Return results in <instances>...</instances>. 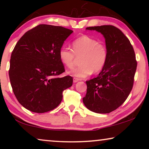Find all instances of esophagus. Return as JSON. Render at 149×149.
<instances>
[{"label": "esophagus", "instance_id": "1", "mask_svg": "<svg viewBox=\"0 0 149 149\" xmlns=\"http://www.w3.org/2000/svg\"><path fill=\"white\" fill-rule=\"evenodd\" d=\"M79 81H80V79H77V78H73V82L74 83H77V82H78Z\"/></svg>", "mask_w": 149, "mask_h": 149}]
</instances>
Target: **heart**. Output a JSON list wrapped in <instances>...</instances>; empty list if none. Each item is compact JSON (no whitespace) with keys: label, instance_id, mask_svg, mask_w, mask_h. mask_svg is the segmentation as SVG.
Listing matches in <instances>:
<instances>
[{"label":"heart","instance_id":"obj_1","mask_svg":"<svg viewBox=\"0 0 149 149\" xmlns=\"http://www.w3.org/2000/svg\"><path fill=\"white\" fill-rule=\"evenodd\" d=\"M72 45L73 50L62 47L59 51V58L68 68H72L77 59L81 58V66L69 71L70 75L85 78L93 72H100L104 68L109 58V51L102 42L88 35H82L73 40Z\"/></svg>","mask_w":149,"mask_h":149}]
</instances>
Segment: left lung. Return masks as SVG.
<instances>
[{"instance_id": "left-lung-1", "label": "left lung", "mask_w": 149, "mask_h": 149, "mask_svg": "<svg viewBox=\"0 0 149 149\" xmlns=\"http://www.w3.org/2000/svg\"><path fill=\"white\" fill-rule=\"evenodd\" d=\"M103 34L109 51L107 64L97 77L87 81V93L83 102L91 111L109 113L127 98L134 85L137 62L129 39L112 25L87 27Z\"/></svg>"}]
</instances>
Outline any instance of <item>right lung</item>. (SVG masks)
<instances>
[{"mask_svg": "<svg viewBox=\"0 0 149 149\" xmlns=\"http://www.w3.org/2000/svg\"><path fill=\"white\" fill-rule=\"evenodd\" d=\"M72 30L62 26L40 24L26 32L12 52L9 75L18 102L29 111L43 113L60 104L62 92L72 86L59 51Z\"/></svg>", "mask_w": 149, "mask_h": 149, "instance_id": "1", "label": "right lung"}]
</instances>
